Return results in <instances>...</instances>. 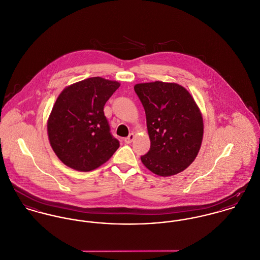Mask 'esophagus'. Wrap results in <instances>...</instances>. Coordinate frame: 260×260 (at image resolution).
<instances>
[{
  "mask_svg": "<svg viewBox=\"0 0 260 260\" xmlns=\"http://www.w3.org/2000/svg\"><path fill=\"white\" fill-rule=\"evenodd\" d=\"M134 138H135V135H134L133 133H131V134H129L128 137H126V138L124 139V142H125L126 144H130L131 142L134 140Z\"/></svg>",
  "mask_w": 260,
  "mask_h": 260,
  "instance_id": "1",
  "label": "esophagus"
}]
</instances>
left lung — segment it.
Here are the masks:
<instances>
[{"mask_svg":"<svg viewBox=\"0 0 260 260\" xmlns=\"http://www.w3.org/2000/svg\"><path fill=\"white\" fill-rule=\"evenodd\" d=\"M134 90L145 109L151 141L142 163L162 177L183 172L194 161L204 136L203 116L194 99L174 82L138 83Z\"/></svg>","mask_w":260,"mask_h":260,"instance_id":"obj_1","label":"left lung"}]
</instances>
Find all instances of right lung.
Listing matches in <instances>:
<instances>
[{"label":"right lung","instance_id":"right-lung-1","mask_svg":"<svg viewBox=\"0 0 260 260\" xmlns=\"http://www.w3.org/2000/svg\"><path fill=\"white\" fill-rule=\"evenodd\" d=\"M119 86L118 81L96 76L67 86L58 95L47 120V135L64 165L89 172L106 163L118 149L103 108Z\"/></svg>","mask_w":260,"mask_h":260}]
</instances>
